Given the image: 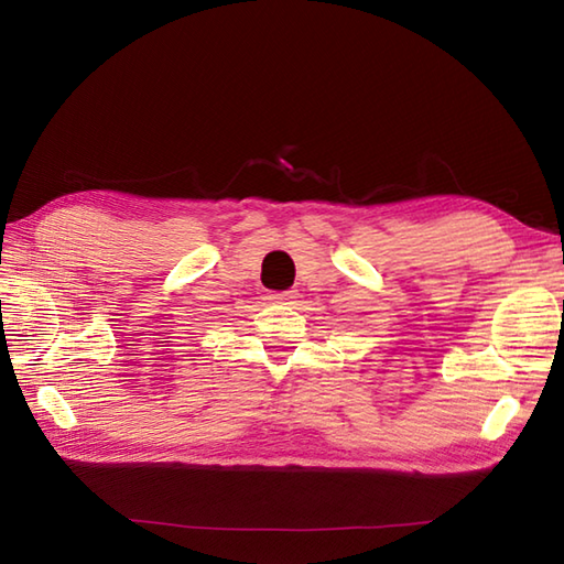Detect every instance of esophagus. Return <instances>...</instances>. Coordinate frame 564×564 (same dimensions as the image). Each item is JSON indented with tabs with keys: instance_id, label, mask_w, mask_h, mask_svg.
Masks as SVG:
<instances>
[{
	"instance_id": "34e87169",
	"label": "esophagus",
	"mask_w": 564,
	"mask_h": 564,
	"mask_svg": "<svg viewBox=\"0 0 564 564\" xmlns=\"http://www.w3.org/2000/svg\"><path fill=\"white\" fill-rule=\"evenodd\" d=\"M295 291H283V293H271L269 301L271 303H279V305H291L295 301Z\"/></svg>"
}]
</instances>
